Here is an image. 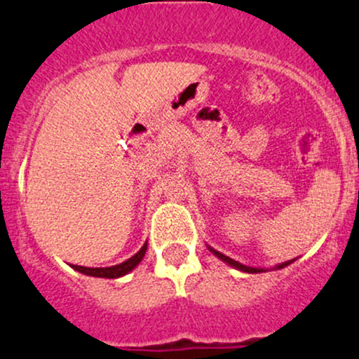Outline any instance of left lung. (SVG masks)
Here are the masks:
<instances>
[{"label": "left lung", "instance_id": "obj_1", "mask_svg": "<svg viewBox=\"0 0 359 359\" xmlns=\"http://www.w3.org/2000/svg\"><path fill=\"white\" fill-rule=\"evenodd\" d=\"M207 248L210 250V253H212V255H215V257H217V258H221V260L224 262V264L229 265V267L236 269V271H241V272H245V273H260V272H267V271H279V269H284V267H287L289 264H292V262H294V260H287V262H283V264H279V265H273L272 269L248 267V265H243V264H240V262H236V260H233V258L226 257L224 253L217 252V250H214V248H212V246H209V245H207Z\"/></svg>", "mask_w": 359, "mask_h": 359}]
</instances>
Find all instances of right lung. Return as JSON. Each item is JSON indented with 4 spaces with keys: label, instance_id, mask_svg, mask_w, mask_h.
I'll use <instances>...</instances> for the list:
<instances>
[{
    "label": "right lung",
    "instance_id": "1",
    "mask_svg": "<svg viewBox=\"0 0 359 359\" xmlns=\"http://www.w3.org/2000/svg\"><path fill=\"white\" fill-rule=\"evenodd\" d=\"M145 252H147V241L144 243L140 250L132 258L125 260L123 264L113 265V267H83V265H72V269H75L76 272L86 273V276L90 277H104V279H118V277L126 276L137 267L142 262V258L145 257Z\"/></svg>",
    "mask_w": 359,
    "mask_h": 359
}]
</instances>
